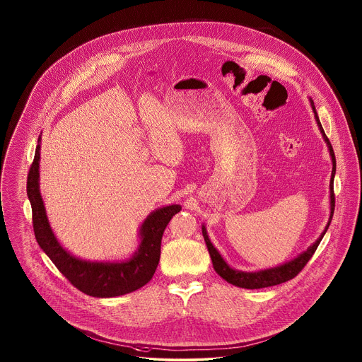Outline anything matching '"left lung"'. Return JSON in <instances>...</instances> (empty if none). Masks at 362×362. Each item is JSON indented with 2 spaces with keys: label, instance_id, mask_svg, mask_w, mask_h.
<instances>
[{
  "label": "left lung",
  "instance_id": "left-lung-1",
  "mask_svg": "<svg viewBox=\"0 0 362 362\" xmlns=\"http://www.w3.org/2000/svg\"><path fill=\"white\" fill-rule=\"evenodd\" d=\"M312 104V108H313V112H315V118L317 121V125H319V129L323 135V139L325 142L327 144V148H329V152L332 156V161H333V170H332V178H330V218H329V223L325 228V231L322 233V235L316 240V243L313 245H310V248L301 254L298 258L288 262V263H284L281 266H277V267H273V269H266V270H260V272H252V273H247V272H240V270H234L231 269L226 262L224 259L221 258V255L217 252V250L211 245L209 237H207L206 228L202 227V234H204V238H205V243H206L207 251H209V255L211 258L213 262V267L216 270V273L218 276H221L226 281H228L230 284L233 286H237V287H243V288H263V287H270V286H277V284H281L284 281H288L291 279H294L304 267L305 264L308 263V260L312 258V255L315 254L317 245L320 244L330 221H332V217H333V211H334V189H333V178H334V174H336V157H334V152H333V148H332V144L329 141V138L326 136L322 125H320V121L317 118V114L315 111V105L313 102L310 100Z\"/></svg>",
  "mask_w": 362,
  "mask_h": 362
}]
</instances>
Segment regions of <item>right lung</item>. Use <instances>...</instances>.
Masks as SVG:
<instances>
[{"instance_id":"1","label":"right lung","mask_w":362,"mask_h":362,"mask_svg":"<svg viewBox=\"0 0 362 362\" xmlns=\"http://www.w3.org/2000/svg\"><path fill=\"white\" fill-rule=\"evenodd\" d=\"M39 160L40 144L36 148L26 182V191L32 205L33 231L40 248L68 281L79 291L99 298L124 296L151 281L160 260L163 233L171 217L181 210V206L160 207L144 221L141 227V245L138 252L129 260L119 263L81 260L68 254L52 234L39 191Z\"/></svg>"}]
</instances>
